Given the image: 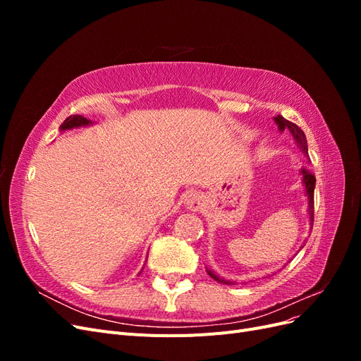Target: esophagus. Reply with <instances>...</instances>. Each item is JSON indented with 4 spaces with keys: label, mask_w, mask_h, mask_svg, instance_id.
<instances>
[{
    "label": "esophagus",
    "mask_w": 361,
    "mask_h": 361,
    "mask_svg": "<svg viewBox=\"0 0 361 361\" xmlns=\"http://www.w3.org/2000/svg\"><path fill=\"white\" fill-rule=\"evenodd\" d=\"M187 204H188L190 209L195 211V209H199V207L202 206V200L197 197V195H191V197L187 202Z\"/></svg>",
    "instance_id": "1"
}]
</instances>
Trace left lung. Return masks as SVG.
I'll return each mask as SVG.
<instances>
[{"label": "left lung", "instance_id": "8db88e82", "mask_svg": "<svg viewBox=\"0 0 361 361\" xmlns=\"http://www.w3.org/2000/svg\"><path fill=\"white\" fill-rule=\"evenodd\" d=\"M276 123L279 125V129L283 130V129H289L290 134L293 135L295 141H297L298 147L302 150V154L309 155L307 154V140H305V134L302 133V129L295 125L292 122H289V120H286L283 116H277L276 118ZM302 173V180H304V185H305V192H307V197H309V215H310V224L313 227V218H314V202H313V194H314V183H316V178L314 174L309 170V169H302L301 170ZM207 274H209L214 280H216L218 283H223V285H232V281H227V280H223L218 276H215L214 272L207 271Z\"/></svg>", "mask_w": 361, "mask_h": 361}]
</instances>
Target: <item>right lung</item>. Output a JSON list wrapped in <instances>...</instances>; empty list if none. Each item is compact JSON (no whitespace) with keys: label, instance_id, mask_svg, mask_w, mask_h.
<instances>
[{"label":"right lung","instance_id":"add662e5","mask_svg":"<svg viewBox=\"0 0 361 361\" xmlns=\"http://www.w3.org/2000/svg\"><path fill=\"white\" fill-rule=\"evenodd\" d=\"M90 120H87L82 116H69L64 122L61 123L60 129L61 130H66V129H72V128H78V126H84V125H89Z\"/></svg>","mask_w":361,"mask_h":361}]
</instances>
